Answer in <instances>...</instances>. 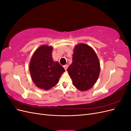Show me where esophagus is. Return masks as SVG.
<instances>
[{
    "mask_svg": "<svg viewBox=\"0 0 131 131\" xmlns=\"http://www.w3.org/2000/svg\"><path fill=\"white\" fill-rule=\"evenodd\" d=\"M63 67H64V69L66 70L67 69V68H68V66H67V65H64V66H63Z\"/></svg>",
    "mask_w": 131,
    "mask_h": 131,
    "instance_id": "1",
    "label": "esophagus"
}]
</instances>
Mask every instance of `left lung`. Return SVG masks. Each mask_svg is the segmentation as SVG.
<instances>
[{"label": "left lung", "mask_w": 131, "mask_h": 131, "mask_svg": "<svg viewBox=\"0 0 131 131\" xmlns=\"http://www.w3.org/2000/svg\"><path fill=\"white\" fill-rule=\"evenodd\" d=\"M100 62L92 47L84 43L74 48L73 62L67 69L74 86L86 91L92 88L100 73Z\"/></svg>", "instance_id": "8db88e82"}]
</instances>
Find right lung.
Here are the masks:
<instances>
[{
	"label": "right lung",
	"instance_id": "1",
	"mask_svg": "<svg viewBox=\"0 0 131 131\" xmlns=\"http://www.w3.org/2000/svg\"><path fill=\"white\" fill-rule=\"evenodd\" d=\"M53 47L42 45L35 51L31 57L29 72L37 88L49 90L57 84L61 75L65 72L63 67L52 58Z\"/></svg>",
	"mask_w": 131,
	"mask_h": 131
}]
</instances>
